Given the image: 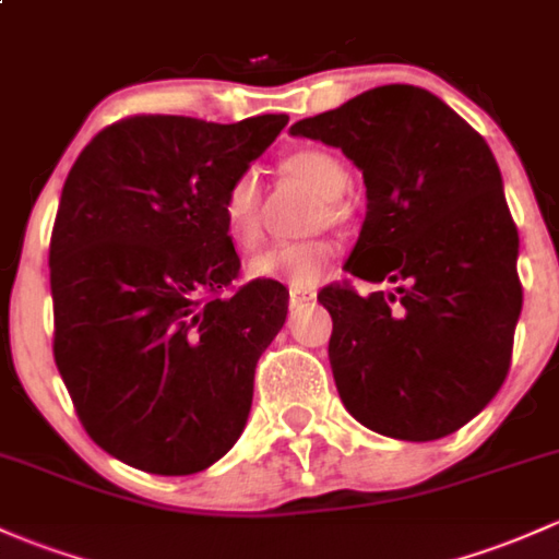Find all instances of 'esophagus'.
Returning <instances> with one entry per match:
<instances>
[{"instance_id": "obj_1", "label": "esophagus", "mask_w": 559, "mask_h": 559, "mask_svg": "<svg viewBox=\"0 0 559 559\" xmlns=\"http://www.w3.org/2000/svg\"><path fill=\"white\" fill-rule=\"evenodd\" d=\"M311 301H317V290H311V287H290L293 309H301V306H309Z\"/></svg>"}]
</instances>
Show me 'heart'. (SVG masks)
Returning <instances> with one entry per match:
<instances>
[{"label": "heart", "mask_w": 559, "mask_h": 559, "mask_svg": "<svg viewBox=\"0 0 559 559\" xmlns=\"http://www.w3.org/2000/svg\"><path fill=\"white\" fill-rule=\"evenodd\" d=\"M282 170L314 189L325 200L330 221H344L346 210L338 197L349 189V170L344 162L322 148H301L282 162ZM226 229L239 248H253L261 239V183L253 173H242L229 183L224 194ZM335 248L328 239L306 242H277L263 248L248 261L253 280H274L293 287H309L322 280L333 263Z\"/></svg>", "instance_id": "heart-1"}]
</instances>
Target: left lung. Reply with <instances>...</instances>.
Returning a JSON list of instances; mask_svg holds the SVG:
<instances>
[{
  "instance_id": "left-lung-1",
  "label": "left lung",
  "mask_w": 559,
  "mask_h": 559,
  "mask_svg": "<svg viewBox=\"0 0 559 559\" xmlns=\"http://www.w3.org/2000/svg\"><path fill=\"white\" fill-rule=\"evenodd\" d=\"M290 135L362 170L368 213L346 272L394 290L330 285L328 357L341 402L383 437L429 442L472 421L512 362L520 237L485 138L429 90L373 87Z\"/></svg>"
}]
</instances>
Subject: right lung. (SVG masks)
Listing matches in <instances>:
<instances>
[{
	"mask_svg": "<svg viewBox=\"0 0 559 559\" xmlns=\"http://www.w3.org/2000/svg\"><path fill=\"white\" fill-rule=\"evenodd\" d=\"M285 124L143 114L100 130L66 178L52 352L95 445L135 469H207L248 424L287 293L255 280L224 296L239 272L224 194Z\"/></svg>",
	"mask_w": 559,
	"mask_h": 559,
	"instance_id": "add662e5",
	"label": "right lung"
}]
</instances>
